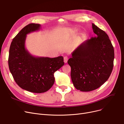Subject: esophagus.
<instances>
[{
	"mask_svg": "<svg viewBox=\"0 0 124 124\" xmlns=\"http://www.w3.org/2000/svg\"><path fill=\"white\" fill-rule=\"evenodd\" d=\"M68 60V57H67V56H65V57H64V63H66L67 62Z\"/></svg>",
	"mask_w": 124,
	"mask_h": 124,
	"instance_id": "1",
	"label": "esophagus"
}]
</instances>
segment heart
Segmentation results:
<instances>
[{
	"label": "heart",
	"mask_w": 124,
	"mask_h": 124,
	"mask_svg": "<svg viewBox=\"0 0 124 124\" xmlns=\"http://www.w3.org/2000/svg\"><path fill=\"white\" fill-rule=\"evenodd\" d=\"M74 31H75V32H76L77 31V29H75V30H74Z\"/></svg>",
	"instance_id": "obj_1"
}]
</instances>
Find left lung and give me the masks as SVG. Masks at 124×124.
<instances>
[{
    "label": "left lung",
    "instance_id": "1",
    "mask_svg": "<svg viewBox=\"0 0 124 124\" xmlns=\"http://www.w3.org/2000/svg\"><path fill=\"white\" fill-rule=\"evenodd\" d=\"M92 25L96 36L80 44L68 61L73 85L83 92L102 86L109 78L114 66V50L108 35Z\"/></svg>",
    "mask_w": 124,
    "mask_h": 124
}]
</instances>
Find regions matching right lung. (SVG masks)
Instances as JSON below:
<instances>
[{
  "mask_svg": "<svg viewBox=\"0 0 124 124\" xmlns=\"http://www.w3.org/2000/svg\"><path fill=\"white\" fill-rule=\"evenodd\" d=\"M39 24L30 23L16 35L11 43L8 66L17 84L29 92L41 93L50 89L54 83V73L64 65L62 56L36 57L25 47L26 35L40 29Z\"/></svg>",
  "mask_w": 124,
  "mask_h": 124,
  "instance_id": "add662e5",
  "label": "right lung"
}]
</instances>
